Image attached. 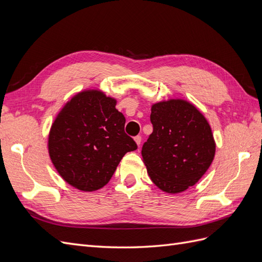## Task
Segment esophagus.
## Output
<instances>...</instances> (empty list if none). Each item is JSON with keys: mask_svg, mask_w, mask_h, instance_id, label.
I'll list each match as a JSON object with an SVG mask.
<instances>
[{"mask_svg": "<svg viewBox=\"0 0 262 262\" xmlns=\"http://www.w3.org/2000/svg\"><path fill=\"white\" fill-rule=\"evenodd\" d=\"M141 137L140 136H137L136 138H134V141H136V143H137V145L138 146H140V144H141Z\"/></svg>", "mask_w": 262, "mask_h": 262, "instance_id": "1", "label": "esophagus"}]
</instances>
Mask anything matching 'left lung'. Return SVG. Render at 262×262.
Returning a JSON list of instances; mask_svg holds the SVG:
<instances>
[{"label": "left lung", "mask_w": 262, "mask_h": 262, "mask_svg": "<svg viewBox=\"0 0 262 262\" xmlns=\"http://www.w3.org/2000/svg\"><path fill=\"white\" fill-rule=\"evenodd\" d=\"M153 132L142 147L148 176L166 193L194 186L215 156V141L207 118L188 100L176 98L150 107Z\"/></svg>", "instance_id": "obj_1"}]
</instances>
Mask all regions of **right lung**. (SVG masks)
Listing matches in <instances>:
<instances>
[{
    "instance_id": "right-lung-1",
    "label": "right lung",
    "mask_w": 262,
    "mask_h": 262,
    "mask_svg": "<svg viewBox=\"0 0 262 262\" xmlns=\"http://www.w3.org/2000/svg\"><path fill=\"white\" fill-rule=\"evenodd\" d=\"M117 99L100 90L78 92L62 107L48 136L50 160L67 184L84 192L104 187L125 153L137 149L124 133Z\"/></svg>"
}]
</instances>
